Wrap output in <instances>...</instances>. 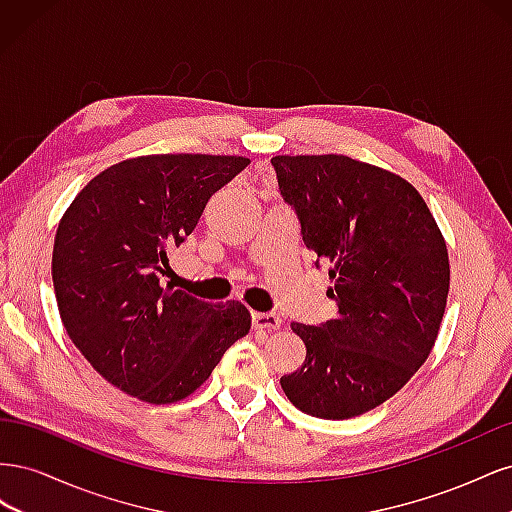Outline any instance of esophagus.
<instances>
[{
	"label": "esophagus",
	"mask_w": 512,
	"mask_h": 512,
	"mask_svg": "<svg viewBox=\"0 0 512 512\" xmlns=\"http://www.w3.org/2000/svg\"><path fill=\"white\" fill-rule=\"evenodd\" d=\"M252 324L256 331H277L282 327V318L275 316V314H260L256 312L252 316Z\"/></svg>",
	"instance_id": "obj_1"
}]
</instances>
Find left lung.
<instances>
[{"mask_svg": "<svg viewBox=\"0 0 512 512\" xmlns=\"http://www.w3.org/2000/svg\"><path fill=\"white\" fill-rule=\"evenodd\" d=\"M303 241L329 262L337 318L292 322L305 363L286 397L318 418H352L393 397L436 344L451 265L436 218L412 183L348 156H275Z\"/></svg>", "mask_w": 512, "mask_h": 512, "instance_id": "obj_1", "label": "left lung"}]
</instances>
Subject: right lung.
<instances>
[{"mask_svg":"<svg viewBox=\"0 0 512 512\" xmlns=\"http://www.w3.org/2000/svg\"><path fill=\"white\" fill-rule=\"evenodd\" d=\"M243 156L153 153L102 170L61 215L53 286L61 322L98 374L147 404H175L250 333L239 301L205 303L160 284L166 247L196 228Z\"/></svg>","mask_w":512,"mask_h":512,"instance_id":"right-lung-1","label":"right lung"}]
</instances>
